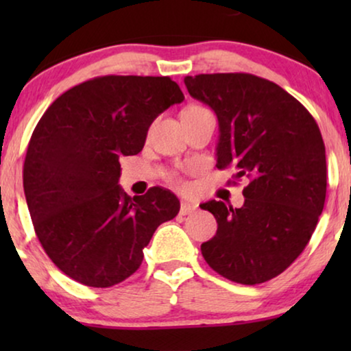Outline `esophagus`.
<instances>
[{
    "mask_svg": "<svg viewBox=\"0 0 351 351\" xmlns=\"http://www.w3.org/2000/svg\"><path fill=\"white\" fill-rule=\"evenodd\" d=\"M196 209H198V204L189 203V201H182V204H180V214H182V215H186V214L195 213Z\"/></svg>",
    "mask_w": 351,
    "mask_h": 351,
    "instance_id": "obj_1",
    "label": "esophagus"
}]
</instances>
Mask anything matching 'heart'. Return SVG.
Instances as JSON below:
<instances>
[{
  "mask_svg": "<svg viewBox=\"0 0 351 351\" xmlns=\"http://www.w3.org/2000/svg\"><path fill=\"white\" fill-rule=\"evenodd\" d=\"M191 108H199V107H189V108H186V110H191ZM176 184H177V185H182V184H180V182H179V180H177V179H176Z\"/></svg>",
  "mask_w": 351,
  "mask_h": 351,
  "instance_id": "heart-1",
  "label": "heart"
}]
</instances>
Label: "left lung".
<instances>
[{"label":"left lung","mask_w":351,"mask_h":351,"mask_svg":"<svg viewBox=\"0 0 351 351\" xmlns=\"http://www.w3.org/2000/svg\"><path fill=\"white\" fill-rule=\"evenodd\" d=\"M191 97L219 119L217 167L247 179L244 204L208 201L217 233L201 254L219 275L261 285L300 256L324 208L326 150L319 128L299 100L249 73L185 76Z\"/></svg>","instance_id":"8db88e82"}]
</instances>
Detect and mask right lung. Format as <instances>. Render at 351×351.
Here are the masks:
<instances>
[{
  "mask_svg": "<svg viewBox=\"0 0 351 351\" xmlns=\"http://www.w3.org/2000/svg\"><path fill=\"white\" fill-rule=\"evenodd\" d=\"M169 76L107 75L57 97L32 134L23 191L43 249L60 271L110 287L141 267L143 247L179 214L169 190L128 196L119 158L142 152L158 114L184 100Z\"/></svg>",
  "mask_w": 351,
  "mask_h": 351,
  "instance_id": "obj_1",
  "label": "right lung"
}]
</instances>
